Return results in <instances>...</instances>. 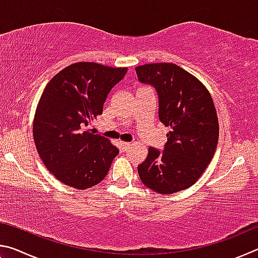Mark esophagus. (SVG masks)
<instances>
[{
	"label": "esophagus",
	"instance_id": "34e87169",
	"mask_svg": "<svg viewBox=\"0 0 258 258\" xmlns=\"http://www.w3.org/2000/svg\"><path fill=\"white\" fill-rule=\"evenodd\" d=\"M120 146H121V149H123V151H126V150H127V148L131 146V143H128V142H121Z\"/></svg>",
	"mask_w": 258,
	"mask_h": 258
}]
</instances>
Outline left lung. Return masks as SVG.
<instances>
[{
    "label": "left lung",
    "mask_w": 258,
    "mask_h": 258,
    "mask_svg": "<svg viewBox=\"0 0 258 258\" xmlns=\"http://www.w3.org/2000/svg\"><path fill=\"white\" fill-rule=\"evenodd\" d=\"M138 80L155 87L161 123L169 126L164 150L149 148L138 166L143 184L161 195L175 194L197 182L216 150L218 120L208 90L175 63L135 68Z\"/></svg>",
    "instance_id": "obj_1"
}]
</instances>
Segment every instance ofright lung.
<instances>
[{
  "label": "right lung",
  "mask_w": 258,
  "mask_h": 258,
  "mask_svg": "<svg viewBox=\"0 0 258 258\" xmlns=\"http://www.w3.org/2000/svg\"><path fill=\"white\" fill-rule=\"evenodd\" d=\"M127 68L77 62L47 83L34 117L35 146L56 180L78 190L97 185L118 155L117 147L85 127L103 110L109 92Z\"/></svg>",
  "instance_id": "1"
}]
</instances>
